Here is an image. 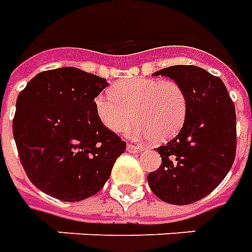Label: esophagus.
I'll list each match as a JSON object with an SVG mask.
<instances>
[{"instance_id":"1","label":"esophagus","mask_w":252,"mask_h":252,"mask_svg":"<svg viewBox=\"0 0 252 252\" xmlns=\"http://www.w3.org/2000/svg\"><path fill=\"white\" fill-rule=\"evenodd\" d=\"M126 151L129 154H140L143 151V147L141 145H133V144H128L126 145Z\"/></svg>"}]
</instances>
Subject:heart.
<instances>
[{
    "label": "heart",
    "instance_id": "obj_1",
    "mask_svg": "<svg viewBox=\"0 0 252 252\" xmlns=\"http://www.w3.org/2000/svg\"><path fill=\"white\" fill-rule=\"evenodd\" d=\"M94 111L112 132H121L137 121L129 133L139 137L154 136L165 141L183 128L188 115V97L184 88L173 80L135 77L115 84L109 92L94 98Z\"/></svg>",
    "mask_w": 252,
    "mask_h": 252
}]
</instances>
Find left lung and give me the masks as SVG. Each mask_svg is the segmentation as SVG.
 <instances>
[{
    "instance_id": "obj_1",
    "label": "left lung",
    "mask_w": 252,
    "mask_h": 252,
    "mask_svg": "<svg viewBox=\"0 0 252 252\" xmlns=\"http://www.w3.org/2000/svg\"><path fill=\"white\" fill-rule=\"evenodd\" d=\"M179 83L188 97V115L176 137L158 148L161 165L147 176L152 192L175 206L211 193L232 167L236 152V115L224 83L195 65L158 70Z\"/></svg>"
}]
</instances>
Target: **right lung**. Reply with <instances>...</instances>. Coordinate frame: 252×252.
<instances>
[{
  "label": "right lung",
  "instance_id": "add662e5",
  "mask_svg": "<svg viewBox=\"0 0 252 252\" xmlns=\"http://www.w3.org/2000/svg\"><path fill=\"white\" fill-rule=\"evenodd\" d=\"M107 80L81 69L41 72L20 92L13 136L28 178L63 202L97 193L126 143L102 124L94 98Z\"/></svg>",
  "mask_w": 252,
  "mask_h": 252
}]
</instances>
